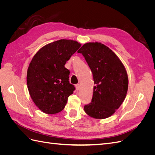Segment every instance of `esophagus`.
Wrapping results in <instances>:
<instances>
[{"instance_id":"1","label":"esophagus","mask_w":155,"mask_h":155,"mask_svg":"<svg viewBox=\"0 0 155 155\" xmlns=\"http://www.w3.org/2000/svg\"><path fill=\"white\" fill-rule=\"evenodd\" d=\"M76 88L77 91H79V88H80V85H79V84H77V85H76Z\"/></svg>"}]
</instances>
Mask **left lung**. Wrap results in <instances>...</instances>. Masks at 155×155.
<instances>
[{
  "label": "left lung",
  "instance_id": "1",
  "mask_svg": "<svg viewBox=\"0 0 155 155\" xmlns=\"http://www.w3.org/2000/svg\"><path fill=\"white\" fill-rule=\"evenodd\" d=\"M85 58L92 72L95 85L91 104L84 107L89 116L105 119L115 113L128 90V76L118 56L101 43H87L78 51Z\"/></svg>",
  "mask_w": 155,
  "mask_h": 155
}]
</instances>
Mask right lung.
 Segmentation results:
<instances>
[{"instance_id":"obj_1","label":"right lung","mask_w":155,"mask_h":155,"mask_svg":"<svg viewBox=\"0 0 155 155\" xmlns=\"http://www.w3.org/2000/svg\"><path fill=\"white\" fill-rule=\"evenodd\" d=\"M81 45L76 41L60 39L43 46L32 58L26 81L30 97L46 114L63 110L75 87L68 81L70 71L64 64Z\"/></svg>"}]
</instances>
